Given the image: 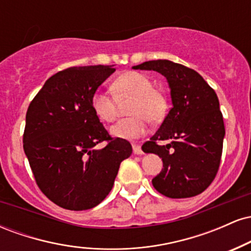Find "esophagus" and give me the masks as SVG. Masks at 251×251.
Instances as JSON below:
<instances>
[{"mask_svg":"<svg viewBox=\"0 0 251 251\" xmlns=\"http://www.w3.org/2000/svg\"><path fill=\"white\" fill-rule=\"evenodd\" d=\"M132 148H133L134 154H143V150L140 148V145H138V144H132Z\"/></svg>","mask_w":251,"mask_h":251,"instance_id":"esophagus-1","label":"esophagus"}]
</instances>
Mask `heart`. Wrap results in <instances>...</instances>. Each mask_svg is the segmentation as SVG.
<instances>
[{"instance_id":"obj_1","label":"heart","mask_w":251,"mask_h":251,"mask_svg":"<svg viewBox=\"0 0 251 251\" xmlns=\"http://www.w3.org/2000/svg\"><path fill=\"white\" fill-rule=\"evenodd\" d=\"M113 91L119 97H133L129 113L134 116L120 119L111 127V133L122 139H137L148 132L149 120L158 122L165 116L166 101L148 76L137 72H127L117 77ZM92 107L99 119L111 123L118 116L113 93L97 89L92 97Z\"/></svg>"}]
</instances>
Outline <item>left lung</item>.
<instances>
[{"label": "left lung", "instance_id": "left-lung-1", "mask_svg": "<svg viewBox=\"0 0 251 251\" xmlns=\"http://www.w3.org/2000/svg\"><path fill=\"white\" fill-rule=\"evenodd\" d=\"M132 68L158 72L171 89V109L142 146L163 160L164 169L152 179L154 189L170 198L201 194L217 175L226 135L217 94L197 72L180 63L152 60ZM164 140L170 143L157 145Z\"/></svg>", "mask_w": 251, "mask_h": 251}]
</instances>
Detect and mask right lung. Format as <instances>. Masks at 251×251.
<instances>
[{"label": "right lung", "instance_id": "right-lung-1", "mask_svg": "<svg viewBox=\"0 0 251 251\" xmlns=\"http://www.w3.org/2000/svg\"><path fill=\"white\" fill-rule=\"evenodd\" d=\"M113 66L57 72L45 82L25 114L24 150L40 190L56 205L81 211L105 200L120 163L132 153L112 138L92 107V97ZM107 141L103 149L99 142Z\"/></svg>", "mask_w": 251, "mask_h": 251}]
</instances>
